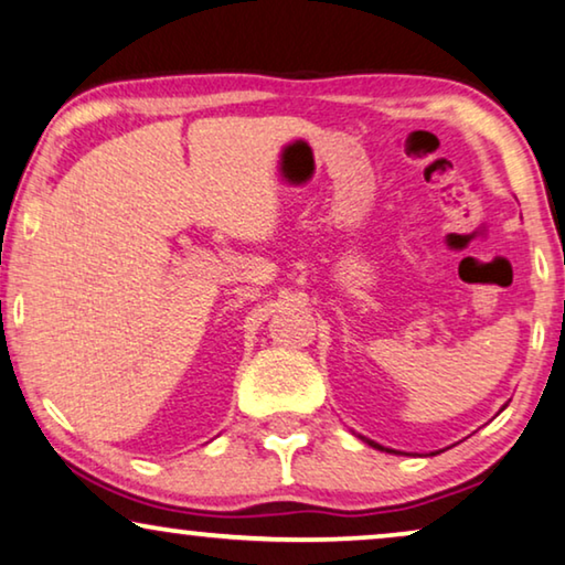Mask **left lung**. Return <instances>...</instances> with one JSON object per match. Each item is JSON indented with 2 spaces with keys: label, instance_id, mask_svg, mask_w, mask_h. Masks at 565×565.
<instances>
[{
  "label": "left lung",
  "instance_id": "obj_1",
  "mask_svg": "<svg viewBox=\"0 0 565 565\" xmlns=\"http://www.w3.org/2000/svg\"><path fill=\"white\" fill-rule=\"evenodd\" d=\"M366 440V444H370V446H374V448H380V451H390V448H382L380 444H374V440H370V438H364Z\"/></svg>",
  "mask_w": 565,
  "mask_h": 565
}]
</instances>
